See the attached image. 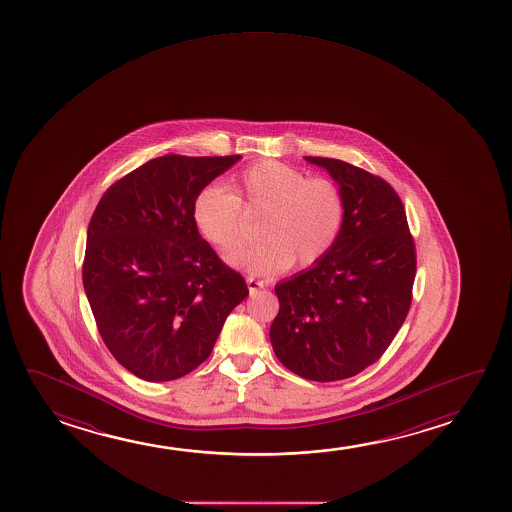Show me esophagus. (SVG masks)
I'll return each mask as SVG.
<instances>
[{
	"instance_id": "esophagus-1",
	"label": "esophagus",
	"mask_w": 512,
	"mask_h": 512,
	"mask_svg": "<svg viewBox=\"0 0 512 512\" xmlns=\"http://www.w3.org/2000/svg\"><path fill=\"white\" fill-rule=\"evenodd\" d=\"M246 285H248L250 294H255V292H259V290L266 287L264 281L257 280V278H253V276H246Z\"/></svg>"
}]
</instances>
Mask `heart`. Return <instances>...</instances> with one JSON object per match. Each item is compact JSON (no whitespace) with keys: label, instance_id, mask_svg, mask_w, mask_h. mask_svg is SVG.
<instances>
[{"label":"heart","instance_id":"obj_1","mask_svg":"<svg viewBox=\"0 0 512 512\" xmlns=\"http://www.w3.org/2000/svg\"><path fill=\"white\" fill-rule=\"evenodd\" d=\"M245 215L260 217L259 241L227 255V262L271 276L325 259L343 232L346 201L332 178H308L283 162L264 161L231 176L225 189L204 187L192 204L197 231L218 250L243 243Z\"/></svg>","mask_w":512,"mask_h":512}]
</instances>
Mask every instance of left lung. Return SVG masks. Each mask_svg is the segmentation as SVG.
I'll return each instance as SVG.
<instances>
[{"mask_svg": "<svg viewBox=\"0 0 512 512\" xmlns=\"http://www.w3.org/2000/svg\"><path fill=\"white\" fill-rule=\"evenodd\" d=\"M346 201L341 236L325 259L274 287L280 311L271 344L281 364L320 383L357 376L378 362L406 320L416 246L399 194L381 176L329 157Z\"/></svg>", "mask_w": 512, "mask_h": 512, "instance_id": "obj_1", "label": "left lung"}]
</instances>
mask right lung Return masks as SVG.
Masks as SVG:
<instances>
[{"label":"right lung","mask_w":512,"mask_h":512,"mask_svg":"<svg viewBox=\"0 0 512 512\" xmlns=\"http://www.w3.org/2000/svg\"><path fill=\"white\" fill-rule=\"evenodd\" d=\"M239 159L162 155L112 183L92 213L85 294L106 348L138 378L194 371L248 295L192 217L197 192Z\"/></svg>","instance_id":"add662e5"}]
</instances>
